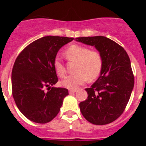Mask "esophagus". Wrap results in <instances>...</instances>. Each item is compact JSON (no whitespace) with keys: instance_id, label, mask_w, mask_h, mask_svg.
Listing matches in <instances>:
<instances>
[{"instance_id":"esophagus-1","label":"esophagus","mask_w":146,"mask_h":146,"mask_svg":"<svg viewBox=\"0 0 146 146\" xmlns=\"http://www.w3.org/2000/svg\"><path fill=\"white\" fill-rule=\"evenodd\" d=\"M77 91V89H74V90H69V94H73V93H75Z\"/></svg>"}]
</instances>
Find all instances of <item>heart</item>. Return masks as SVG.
Segmentation results:
<instances>
[{
    "mask_svg": "<svg viewBox=\"0 0 146 146\" xmlns=\"http://www.w3.org/2000/svg\"><path fill=\"white\" fill-rule=\"evenodd\" d=\"M65 55L68 60H75L73 74L68 76L61 81V86L68 89H76L89 79H96L102 69V57L96 50H90L88 47L80 44H72L65 51ZM54 68L58 75L64 77L66 68L64 63L59 58L54 60Z\"/></svg>",
    "mask_w": 146,
    "mask_h": 146,
    "instance_id": "1",
    "label": "heart"
}]
</instances>
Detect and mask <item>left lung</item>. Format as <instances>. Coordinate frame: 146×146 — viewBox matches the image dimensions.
I'll list each match as a JSON object with an SVG mask.
<instances>
[{"mask_svg":"<svg viewBox=\"0 0 146 146\" xmlns=\"http://www.w3.org/2000/svg\"><path fill=\"white\" fill-rule=\"evenodd\" d=\"M77 42L94 46L102 57V69L89 88L86 100L80 103L84 118L90 123H112L123 113L135 84L130 59L121 45L107 37H78Z\"/></svg>","mask_w":146,"mask_h":146,"instance_id":"left-lung-1","label":"left lung"}]
</instances>
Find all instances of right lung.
I'll return each instance as SVG.
<instances>
[{
	"label": "right lung",
	"mask_w": 146,
	"mask_h": 146,
	"mask_svg": "<svg viewBox=\"0 0 146 146\" xmlns=\"http://www.w3.org/2000/svg\"><path fill=\"white\" fill-rule=\"evenodd\" d=\"M73 39L54 36L42 37L23 49L15 60L11 72L12 95L18 109L30 121L38 123L51 121L69 95L66 88L50 86L58 81L54 68L56 55Z\"/></svg>",
	"instance_id": "add662e5"
}]
</instances>
